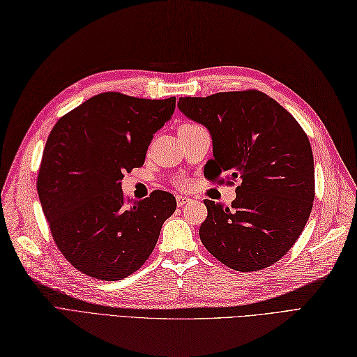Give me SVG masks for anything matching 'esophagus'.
<instances>
[{
  "label": "esophagus",
  "instance_id": "obj_1",
  "mask_svg": "<svg viewBox=\"0 0 357 357\" xmlns=\"http://www.w3.org/2000/svg\"><path fill=\"white\" fill-rule=\"evenodd\" d=\"M190 202H191V199H190V197H183V195H178V197H176L178 208H182L183 204H187V203H190Z\"/></svg>",
  "mask_w": 357,
  "mask_h": 357
}]
</instances>
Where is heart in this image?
I'll use <instances>...</instances> for the list:
<instances>
[{
	"label": "heart",
	"instance_id": "heart-1",
	"mask_svg": "<svg viewBox=\"0 0 357 357\" xmlns=\"http://www.w3.org/2000/svg\"><path fill=\"white\" fill-rule=\"evenodd\" d=\"M185 124H191V123H185ZM179 185H181V187H183V185H185V182H181Z\"/></svg>",
	"mask_w": 357,
	"mask_h": 357
}]
</instances>
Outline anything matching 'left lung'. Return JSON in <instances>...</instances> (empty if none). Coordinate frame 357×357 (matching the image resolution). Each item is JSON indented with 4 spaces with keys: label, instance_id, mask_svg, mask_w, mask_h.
Segmentation results:
<instances>
[{
    "label": "left lung",
    "instance_id": "1",
    "mask_svg": "<svg viewBox=\"0 0 357 357\" xmlns=\"http://www.w3.org/2000/svg\"><path fill=\"white\" fill-rule=\"evenodd\" d=\"M178 107L212 135L211 181L240 182L229 208L204 200L202 243L236 271L273 266L294 246L313 208L314 162L305 132L255 89L179 98ZM222 171L229 172L227 180Z\"/></svg>",
    "mask_w": 357,
    "mask_h": 357
}]
</instances>
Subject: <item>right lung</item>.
<instances>
[{
	"label": "right lung",
	"instance_id": "obj_1",
	"mask_svg": "<svg viewBox=\"0 0 357 357\" xmlns=\"http://www.w3.org/2000/svg\"><path fill=\"white\" fill-rule=\"evenodd\" d=\"M175 105L176 98L107 91L65 114L47 137L37 178L43 212L62 255L90 278L116 282L139 270L176 209L167 191L130 206L121 191Z\"/></svg>",
	"mask_w": 357,
	"mask_h": 357
}]
</instances>
